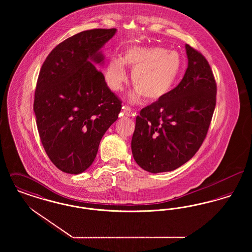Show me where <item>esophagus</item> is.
Listing matches in <instances>:
<instances>
[{
	"label": "esophagus",
	"mask_w": 252,
	"mask_h": 252,
	"mask_svg": "<svg viewBox=\"0 0 252 252\" xmlns=\"http://www.w3.org/2000/svg\"><path fill=\"white\" fill-rule=\"evenodd\" d=\"M123 112H124V114L126 115V116H130L132 115V108L130 107H128V106H124L123 107Z\"/></svg>",
	"instance_id": "34e87169"
}]
</instances>
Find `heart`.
I'll list each match as a JSON object with an SVG mask.
<instances>
[{"label": "heart", "instance_id": "obj_1", "mask_svg": "<svg viewBox=\"0 0 252 252\" xmlns=\"http://www.w3.org/2000/svg\"><path fill=\"white\" fill-rule=\"evenodd\" d=\"M125 64L133 70L134 97L142 95L151 103L169 94L182 68L181 58L175 51L161 47H131L125 52L123 59L113 58L108 62L106 79L112 91H119L126 79Z\"/></svg>", "mask_w": 252, "mask_h": 252}]
</instances>
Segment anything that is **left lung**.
<instances>
[{
	"mask_svg": "<svg viewBox=\"0 0 252 252\" xmlns=\"http://www.w3.org/2000/svg\"><path fill=\"white\" fill-rule=\"evenodd\" d=\"M185 47L188 68L180 84L136 118L132 154L150 173L173 171L191 159L203 144L216 108L211 66L200 52Z\"/></svg>",
	"mask_w": 252,
	"mask_h": 252,
	"instance_id": "obj_1",
	"label": "left lung"
}]
</instances>
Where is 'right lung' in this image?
<instances>
[{"label":"right lung","instance_id":"obj_1","mask_svg":"<svg viewBox=\"0 0 252 252\" xmlns=\"http://www.w3.org/2000/svg\"><path fill=\"white\" fill-rule=\"evenodd\" d=\"M115 28L80 32L60 42L43 62L34 111L43 148L62 172L80 174L95 158L100 141L117 120L122 101L92 62Z\"/></svg>","mask_w":252,"mask_h":252}]
</instances>
